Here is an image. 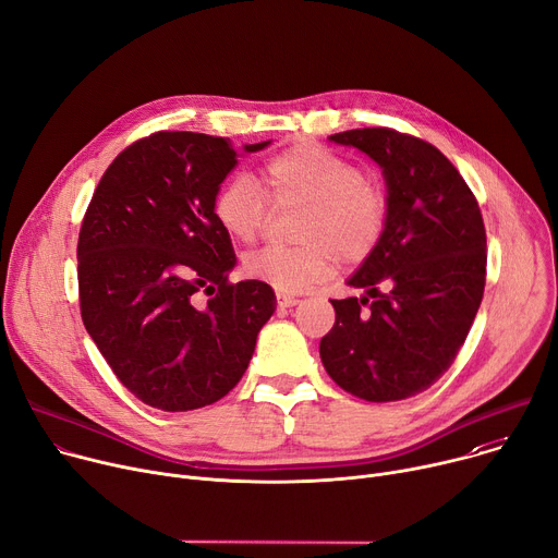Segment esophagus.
Returning a JSON list of instances; mask_svg holds the SVG:
<instances>
[{
	"label": "esophagus",
	"mask_w": 558,
	"mask_h": 558,
	"mask_svg": "<svg viewBox=\"0 0 558 558\" xmlns=\"http://www.w3.org/2000/svg\"><path fill=\"white\" fill-rule=\"evenodd\" d=\"M277 304H279V308H292L299 304V299L292 294H286V292H277Z\"/></svg>",
	"instance_id": "obj_1"
}]
</instances>
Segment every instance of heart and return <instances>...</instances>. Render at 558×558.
<instances>
[{
	"label": "heart",
	"instance_id": "heart-1",
	"mask_svg": "<svg viewBox=\"0 0 558 558\" xmlns=\"http://www.w3.org/2000/svg\"><path fill=\"white\" fill-rule=\"evenodd\" d=\"M226 179L211 194V217L239 243L264 230L270 203L302 205L294 247L266 245L243 259L245 277L281 292H304L326 281L337 262L357 266L379 245L389 219V196L335 149L306 141L272 154L259 174Z\"/></svg>",
	"mask_w": 558,
	"mask_h": 558
}]
</instances>
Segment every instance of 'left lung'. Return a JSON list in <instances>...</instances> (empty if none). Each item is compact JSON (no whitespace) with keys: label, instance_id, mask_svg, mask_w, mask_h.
Segmentation results:
<instances>
[{"label":"left lung","instance_id":"1","mask_svg":"<svg viewBox=\"0 0 558 558\" xmlns=\"http://www.w3.org/2000/svg\"><path fill=\"white\" fill-rule=\"evenodd\" d=\"M368 154L387 179L389 219L349 281L368 296L330 299L335 324L319 355L337 387L398 402L453 364L483 302L487 234L474 192L432 143L389 126L330 136Z\"/></svg>","mask_w":558,"mask_h":558}]
</instances>
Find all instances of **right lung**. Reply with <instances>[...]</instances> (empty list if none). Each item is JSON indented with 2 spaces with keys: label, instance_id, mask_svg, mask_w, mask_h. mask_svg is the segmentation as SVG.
<instances>
[{
  "label": "right lung",
  "instance_id": "right-lung-1",
  "mask_svg": "<svg viewBox=\"0 0 558 558\" xmlns=\"http://www.w3.org/2000/svg\"><path fill=\"white\" fill-rule=\"evenodd\" d=\"M239 156L230 138L156 132L113 158L84 211V328L124 387L160 411L226 398L277 308L268 283L230 281L236 256L211 217Z\"/></svg>",
  "mask_w": 558,
  "mask_h": 558
}]
</instances>
